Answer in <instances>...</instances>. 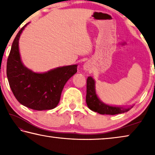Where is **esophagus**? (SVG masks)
I'll use <instances>...</instances> for the list:
<instances>
[{
	"label": "esophagus",
	"instance_id": "obj_1",
	"mask_svg": "<svg viewBox=\"0 0 155 155\" xmlns=\"http://www.w3.org/2000/svg\"><path fill=\"white\" fill-rule=\"evenodd\" d=\"M83 68L85 71H89V68H90V66H89V64L88 62L84 63V65H83Z\"/></svg>",
	"mask_w": 155,
	"mask_h": 155
}]
</instances>
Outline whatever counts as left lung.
<instances>
[{"mask_svg": "<svg viewBox=\"0 0 155 155\" xmlns=\"http://www.w3.org/2000/svg\"><path fill=\"white\" fill-rule=\"evenodd\" d=\"M86 103L91 110L101 114V115H117L126 113L131 110L134 105L130 106H113L104 104L98 97L95 89V80L89 76L87 80Z\"/></svg>", "mask_w": 155, "mask_h": 155, "instance_id": "left-lung-1", "label": "left lung"}]
</instances>
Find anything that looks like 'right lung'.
<instances>
[{
    "label": "right lung",
    "instance_id": "1",
    "mask_svg": "<svg viewBox=\"0 0 155 155\" xmlns=\"http://www.w3.org/2000/svg\"><path fill=\"white\" fill-rule=\"evenodd\" d=\"M25 26L12 42L7 62V77L15 98L21 105L35 110L54 108L67 81L77 73L78 65L58 67L45 73H35L21 60L19 40Z\"/></svg>",
    "mask_w": 155,
    "mask_h": 155
}]
</instances>
